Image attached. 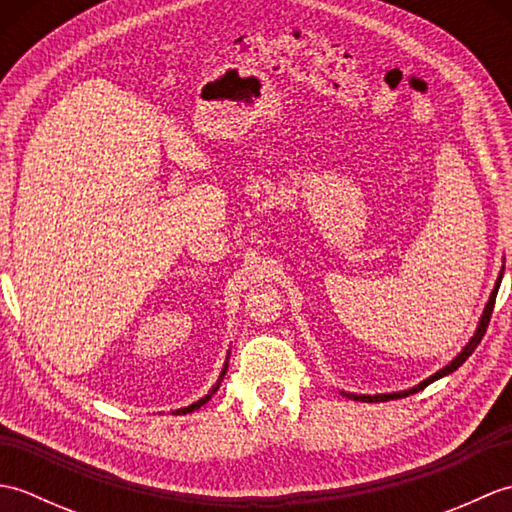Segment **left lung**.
<instances>
[{
  "mask_svg": "<svg viewBox=\"0 0 512 512\" xmlns=\"http://www.w3.org/2000/svg\"><path fill=\"white\" fill-rule=\"evenodd\" d=\"M499 284H502V275H499V279H497V284H495V290L491 292V299H488V303H486V308H484V314H482V319H480V325H477V330H475V334H473V339H471V343L464 347V350L453 358V361L447 365V367H442L440 372H436L433 376H429L427 380H422V383L418 385V387H413V389H409V391H398V394H378V396H352L354 400H363V402H385V400H396V398H405V396H409V394H416V391H420V389H424L427 387L429 383H433V380H438V378H442V376H447V374H451V372H455V369H458L466 358H469L473 352H475V347L480 345V341H482V336L486 334V328H488V323H491V314H493V308H495V297H497V290H499ZM345 396H350V394H345Z\"/></svg>",
  "mask_w": 512,
  "mask_h": 512,
  "instance_id": "8db88e82",
  "label": "left lung"
}]
</instances>
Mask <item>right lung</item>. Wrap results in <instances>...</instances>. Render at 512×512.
Wrapping results in <instances>:
<instances>
[{
  "mask_svg": "<svg viewBox=\"0 0 512 512\" xmlns=\"http://www.w3.org/2000/svg\"><path fill=\"white\" fill-rule=\"evenodd\" d=\"M226 367H228V365H224V369H222V378H224V374H226ZM217 389H220V383H217V385H215V387L211 389V394H206V396H204V398H200L198 402H193V405H191V407H184V409H178L176 413H191V411H195V409H200V407L204 405V402H209V400H211V396L215 394V391H217Z\"/></svg>",
  "mask_w": 512,
  "mask_h": 512,
  "instance_id": "obj_1",
  "label": "right lung"
}]
</instances>
